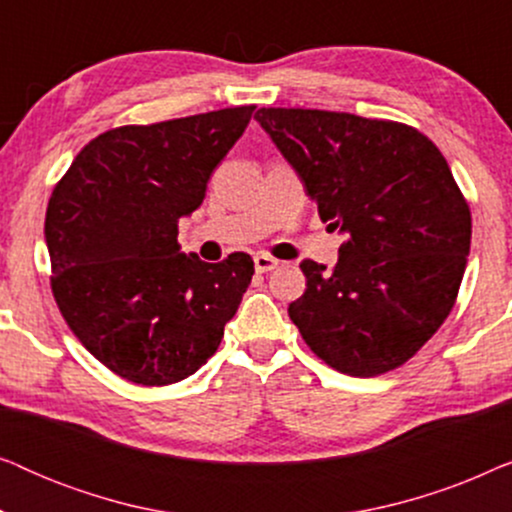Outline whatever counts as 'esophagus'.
Instances as JSON below:
<instances>
[{
	"label": "esophagus",
	"instance_id": "esophagus-1",
	"mask_svg": "<svg viewBox=\"0 0 512 512\" xmlns=\"http://www.w3.org/2000/svg\"><path fill=\"white\" fill-rule=\"evenodd\" d=\"M277 265H279L277 258H272V256H268V254H256V256H254V268H256V272H270V270H275Z\"/></svg>",
	"mask_w": 512,
	"mask_h": 512
}]
</instances>
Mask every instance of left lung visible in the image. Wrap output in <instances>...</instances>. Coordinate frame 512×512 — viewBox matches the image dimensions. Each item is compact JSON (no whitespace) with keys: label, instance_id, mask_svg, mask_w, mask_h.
Wrapping results in <instances>:
<instances>
[{"label":"left lung","instance_id":"obj_1","mask_svg":"<svg viewBox=\"0 0 512 512\" xmlns=\"http://www.w3.org/2000/svg\"><path fill=\"white\" fill-rule=\"evenodd\" d=\"M254 118L345 237L333 270L300 263L307 289L291 321L340 373L403 366L450 314L471 249V212L443 153L394 121L272 107Z\"/></svg>","mask_w":512,"mask_h":512}]
</instances>
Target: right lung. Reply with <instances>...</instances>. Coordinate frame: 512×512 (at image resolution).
Instances as JSON below:
<instances>
[{
	"mask_svg": "<svg viewBox=\"0 0 512 512\" xmlns=\"http://www.w3.org/2000/svg\"><path fill=\"white\" fill-rule=\"evenodd\" d=\"M256 107L125 125L79 151L46 209L51 286L83 347L123 380L163 387L205 366L254 275L249 254H184L177 223Z\"/></svg>",
	"mask_w": 512,
	"mask_h": 512,
	"instance_id": "obj_1",
	"label": "right lung"
}]
</instances>
